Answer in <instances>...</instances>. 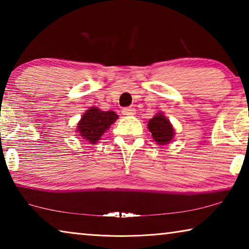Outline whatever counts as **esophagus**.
I'll return each mask as SVG.
<instances>
[{"label": "esophagus", "mask_w": 249, "mask_h": 249, "mask_svg": "<svg viewBox=\"0 0 249 249\" xmlns=\"http://www.w3.org/2000/svg\"><path fill=\"white\" fill-rule=\"evenodd\" d=\"M122 113H123V115H125V116H133L136 114V109L133 107H124Z\"/></svg>", "instance_id": "esophagus-1"}]
</instances>
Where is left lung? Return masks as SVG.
Instances as JSON below:
<instances>
[{"label": "left lung", "instance_id": "1", "mask_svg": "<svg viewBox=\"0 0 249 249\" xmlns=\"http://www.w3.org/2000/svg\"><path fill=\"white\" fill-rule=\"evenodd\" d=\"M148 129L158 145L169 144L175 136L174 127L163 113H158L149 120Z\"/></svg>", "mask_w": 249, "mask_h": 249}]
</instances>
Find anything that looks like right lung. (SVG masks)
<instances>
[{
    "label": "right lung",
    "mask_w": 249,
    "mask_h": 249,
    "mask_svg": "<svg viewBox=\"0 0 249 249\" xmlns=\"http://www.w3.org/2000/svg\"><path fill=\"white\" fill-rule=\"evenodd\" d=\"M119 115L113 111H101L98 107H90L82 115L78 123L77 132L83 140L95 144L114 122Z\"/></svg>",
    "instance_id": "1"
}]
</instances>
